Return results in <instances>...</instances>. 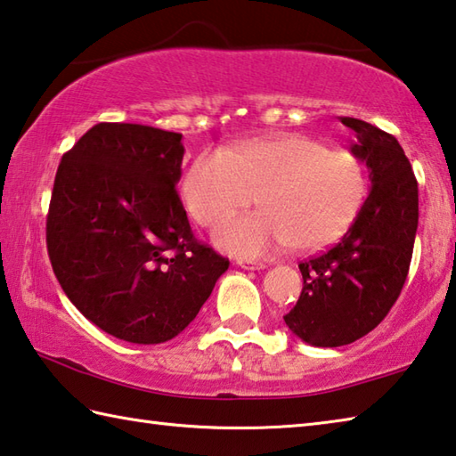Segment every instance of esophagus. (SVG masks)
<instances>
[{
  "label": "esophagus",
  "mask_w": 456,
  "mask_h": 456,
  "mask_svg": "<svg viewBox=\"0 0 456 456\" xmlns=\"http://www.w3.org/2000/svg\"><path fill=\"white\" fill-rule=\"evenodd\" d=\"M237 265L241 269H247V271H261V269L267 267V265H265L263 261H247V259H239Z\"/></svg>",
  "instance_id": "obj_1"
}]
</instances>
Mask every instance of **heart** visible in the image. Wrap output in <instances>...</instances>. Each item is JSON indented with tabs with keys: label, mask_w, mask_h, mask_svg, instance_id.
Returning a JSON list of instances; mask_svg holds the SVG:
<instances>
[{
	"label": "heart",
	"mask_w": 456,
	"mask_h": 456,
	"mask_svg": "<svg viewBox=\"0 0 456 456\" xmlns=\"http://www.w3.org/2000/svg\"><path fill=\"white\" fill-rule=\"evenodd\" d=\"M261 213L223 225L215 243L239 256H263L287 247L321 249L341 237L367 195V171L346 149L317 139H259L197 157L183 179L187 211L215 229L255 201Z\"/></svg>",
	"instance_id": "b5f03b06"
}]
</instances>
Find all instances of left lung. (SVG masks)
I'll use <instances>...</instances> for the list:
<instances>
[{
    "label": "left lung",
    "instance_id": "8db88e82",
    "mask_svg": "<svg viewBox=\"0 0 456 456\" xmlns=\"http://www.w3.org/2000/svg\"><path fill=\"white\" fill-rule=\"evenodd\" d=\"M351 153L369 167L370 193L349 231L330 249L299 265L303 291L287 327L313 346H341L387 317L407 281L419 225V187L399 142L354 118Z\"/></svg>",
    "mask_w": 456,
    "mask_h": 456
}]
</instances>
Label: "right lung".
Segmentation results:
<instances>
[{
	"label": "right lung",
	"mask_w": 456,
	"mask_h": 456,
	"mask_svg": "<svg viewBox=\"0 0 456 456\" xmlns=\"http://www.w3.org/2000/svg\"><path fill=\"white\" fill-rule=\"evenodd\" d=\"M181 137L97 123L55 173L47 213L55 277L86 319L127 343L177 337L229 267L197 241L177 195Z\"/></svg>",
	"instance_id": "obj_1"
}]
</instances>
